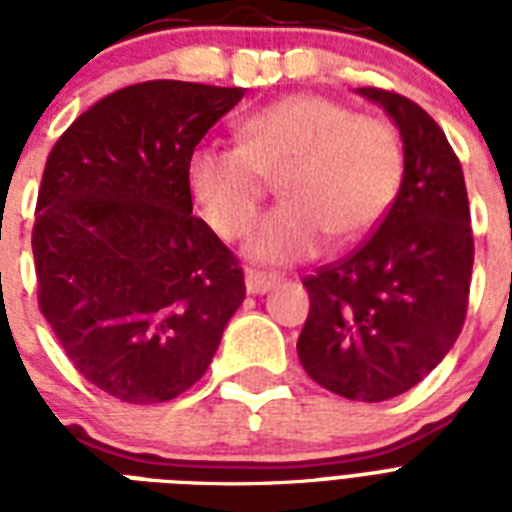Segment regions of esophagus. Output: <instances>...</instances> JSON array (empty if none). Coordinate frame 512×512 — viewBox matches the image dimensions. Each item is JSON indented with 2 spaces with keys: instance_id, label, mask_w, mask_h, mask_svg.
Wrapping results in <instances>:
<instances>
[{
  "instance_id": "obj_1",
  "label": "esophagus",
  "mask_w": 512,
  "mask_h": 512,
  "mask_svg": "<svg viewBox=\"0 0 512 512\" xmlns=\"http://www.w3.org/2000/svg\"><path fill=\"white\" fill-rule=\"evenodd\" d=\"M244 281H247L249 295H265V292H271V289L279 284V276H276V273L247 271Z\"/></svg>"
}]
</instances>
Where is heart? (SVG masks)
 Segmentation results:
<instances>
[{"label": "heart", "mask_w": 512, "mask_h": 512, "mask_svg": "<svg viewBox=\"0 0 512 512\" xmlns=\"http://www.w3.org/2000/svg\"><path fill=\"white\" fill-rule=\"evenodd\" d=\"M401 135L380 116L324 95H292L239 124V146L204 143L188 159V185L217 236H247L279 177L281 204L257 225L249 255L287 265L319 255L332 236L353 244L382 223L404 183Z\"/></svg>", "instance_id": "obj_1"}]
</instances>
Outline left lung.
Here are the masks:
<instances>
[{"label":"left lung","mask_w":512,"mask_h":512,"mask_svg":"<svg viewBox=\"0 0 512 512\" xmlns=\"http://www.w3.org/2000/svg\"><path fill=\"white\" fill-rule=\"evenodd\" d=\"M404 140V183L377 231L303 284L311 313L297 356L311 380L350 401H388L428 377L468 313L473 228L457 154L414 100L361 87Z\"/></svg>","instance_id":"1"}]
</instances>
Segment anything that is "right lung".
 Returning a JSON list of instances; mask_svg holds the SVG:
<instances>
[{
  "instance_id": "1",
  "label": "right lung",
  "mask_w": 512,
  "mask_h": 512,
  "mask_svg": "<svg viewBox=\"0 0 512 512\" xmlns=\"http://www.w3.org/2000/svg\"><path fill=\"white\" fill-rule=\"evenodd\" d=\"M244 87L130 84L52 146L31 231L36 300L84 380L162 404L207 372L244 303L239 260L191 215L188 159Z\"/></svg>"
}]
</instances>
